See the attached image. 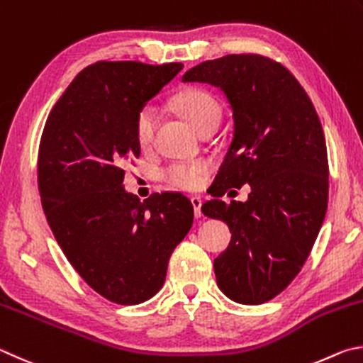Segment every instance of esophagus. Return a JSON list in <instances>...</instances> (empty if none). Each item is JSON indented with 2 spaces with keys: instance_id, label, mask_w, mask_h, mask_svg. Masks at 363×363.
I'll list each match as a JSON object with an SVG mask.
<instances>
[{
  "instance_id": "1",
  "label": "esophagus",
  "mask_w": 363,
  "mask_h": 363,
  "mask_svg": "<svg viewBox=\"0 0 363 363\" xmlns=\"http://www.w3.org/2000/svg\"><path fill=\"white\" fill-rule=\"evenodd\" d=\"M191 204H193V207H194V215L199 218L201 215H202V212H201L202 201H201L199 196H193V198H191Z\"/></svg>"
}]
</instances>
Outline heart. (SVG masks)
I'll use <instances>...</instances> for the list:
<instances>
[{
  "label": "heart",
  "instance_id": "1",
  "mask_svg": "<svg viewBox=\"0 0 363 363\" xmlns=\"http://www.w3.org/2000/svg\"><path fill=\"white\" fill-rule=\"evenodd\" d=\"M175 105L183 113L196 130L201 129L207 121L220 118V106L211 94L204 91H186L175 99ZM157 123V111L152 106H145L140 110L135 119V138L142 148L151 143ZM206 164H172L164 170V177L172 185L182 188H196L202 182L206 174Z\"/></svg>",
  "mask_w": 363,
  "mask_h": 363
}]
</instances>
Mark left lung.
Returning a JSON list of instances; mask_svg holds the SVG:
<instances>
[{
  "label": "left lung",
  "instance_id": "1",
  "mask_svg": "<svg viewBox=\"0 0 363 363\" xmlns=\"http://www.w3.org/2000/svg\"><path fill=\"white\" fill-rule=\"evenodd\" d=\"M182 81L218 87L233 113L213 199L202 206L206 217L231 231L230 245L213 262L217 284L236 303H266L300 272L325 218L328 161L319 116L295 76L263 55L202 62ZM245 182V203L219 199Z\"/></svg>",
  "mask_w": 363,
  "mask_h": 363
}]
</instances>
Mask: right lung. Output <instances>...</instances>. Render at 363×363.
<instances>
[{
    "label": "right lung",
    "mask_w": 363,
    "mask_h": 363,
    "mask_svg": "<svg viewBox=\"0 0 363 363\" xmlns=\"http://www.w3.org/2000/svg\"><path fill=\"white\" fill-rule=\"evenodd\" d=\"M182 68L94 63L44 125L38 185L48 223L78 274L118 304L143 303L161 290L172 252L193 226V204L183 194L142 202L123 185V167L140 155L137 114Z\"/></svg>",
    "instance_id": "add662e5"
}]
</instances>
